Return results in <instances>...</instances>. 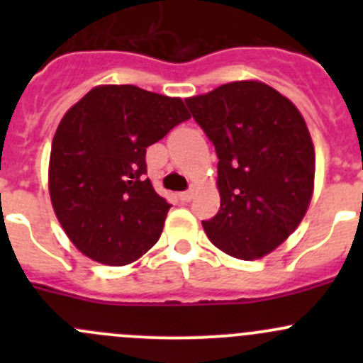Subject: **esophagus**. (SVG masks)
Listing matches in <instances>:
<instances>
[{
	"label": "esophagus",
	"mask_w": 363,
	"mask_h": 363,
	"mask_svg": "<svg viewBox=\"0 0 363 363\" xmlns=\"http://www.w3.org/2000/svg\"><path fill=\"white\" fill-rule=\"evenodd\" d=\"M179 196H181L182 202H189V200L193 199V189H186V191H182Z\"/></svg>",
	"instance_id": "34e87169"
}]
</instances>
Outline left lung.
Wrapping results in <instances>:
<instances>
[{
	"label": "left lung",
	"mask_w": 363,
	"mask_h": 363,
	"mask_svg": "<svg viewBox=\"0 0 363 363\" xmlns=\"http://www.w3.org/2000/svg\"><path fill=\"white\" fill-rule=\"evenodd\" d=\"M218 155L221 207L202 221L211 242L239 259L262 258L295 232L314 188V147L302 113L255 80L186 100Z\"/></svg>",
	"instance_id": "1"
}]
</instances>
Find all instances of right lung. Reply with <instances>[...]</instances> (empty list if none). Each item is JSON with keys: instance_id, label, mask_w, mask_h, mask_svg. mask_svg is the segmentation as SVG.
I'll return each mask as SVG.
<instances>
[{"instance_id": "add662e5", "label": "right lung", "mask_w": 363, "mask_h": 363, "mask_svg": "<svg viewBox=\"0 0 363 363\" xmlns=\"http://www.w3.org/2000/svg\"><path fill=\"white\" fill-rule=\"evenodd\" d=\"M189 117L181 98L137 86H98L65 113L52 140L49 191L77 250L121 267L158 242L172 205L145 177V151Z\"/></svg>"}]
</instances>
